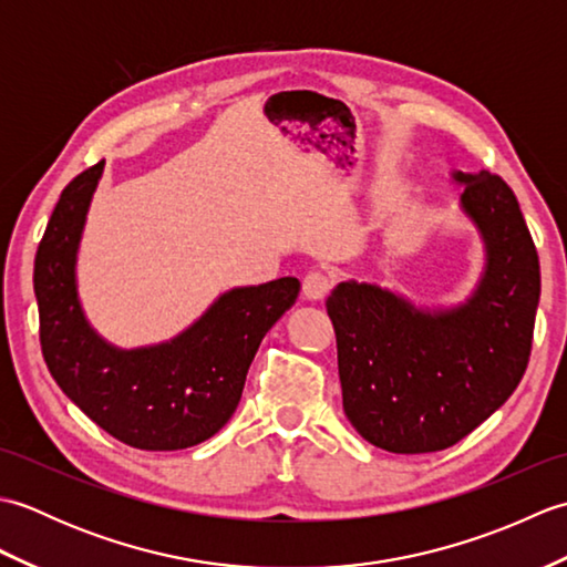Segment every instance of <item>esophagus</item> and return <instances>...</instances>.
<instances>
[{"label":"esophagus","mask_w":567,"mask_h":567,"mask_svg":"<svg viewBox=\"0 0 567 567\" xmlns=\"http://www.w3.org/2000/svg\"><path fill=\"white\" fill-rule=\"evenodd\" d=\"M331 275L327 272V270H321V268H315V270H309L307 275H305V280H302V290H305V297L307 299H321L323 295H327L329 290H331Z\"/></svg>","instance_id":"esophagus-1"}]
</instances>
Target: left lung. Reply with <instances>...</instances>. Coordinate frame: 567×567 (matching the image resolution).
Returning a JSON list of instances; mask_svg holds the SVG:
<instances>
[{"label": "left lung", "mask_w": 567, "mask_h": 567, "mask_svg": "<svg viewBox=\"0 0 567 567\" xmlns=\"http://www.w3.org/2000/svg\"><path fill=\"white\" fill-rule=\"evenodd\" d=\"M485 238L487 268L467 305L421 311L375 285L341 282L327 299L343 412L390 453L451 449L495 414L532 355L540 270L534 238L499 175H453Z\"/></svg>", "instance_id": "1"}]
</instances>
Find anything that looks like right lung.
<instances>
[{
  "mask_svg": "<svg viewBox=\"0 0 567 567\" xmlns=\"http://www.w3.org/2000/svg\"><path fill=\"white\" fill-rule=\"evenodd\" d=\"M104 161L63 189L33 262L39 336L58 388L94 424L131 449L179 451L212 439L234 416L262 336L297 302L299 280L238 287L195 327L163 346L118 351L84 321L75 256Z\"/></svg>",
  "mask_w": 567,
  "mask_h": 567,
  "instance_id": "add662e5",
  "label": "right lung"
}]
</instances>
